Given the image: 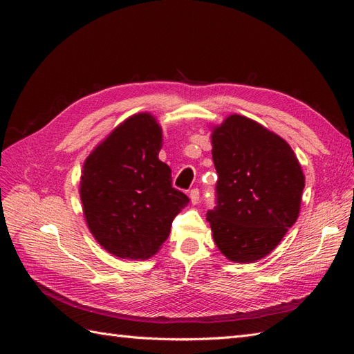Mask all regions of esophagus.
Masks as SVG:
<instances>
[{
  "mask_svg": "<svg viewBox=\"0 0 354 354\" xmlns=\"http://www.w3.org/2000/svg\"><path fill=\"white\" fill-rule=\"evenodd\" d=\"M189 196H190V202H192V203H198L199 199H201V192H199V189H192Z\"/></svg>",
  "mask_w": 354,
  "mask_h": 354,
  "instance_id": "esophagus-1",
  "label": "esophagus"
}]
</instances>
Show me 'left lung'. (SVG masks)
<instances>
[{
  "label": "left lung",
  "instance_id": "obj_1",
  "mask_svg": "<svg viewBox=\"0 0 354 354\" xmlns=\"http://www.w3.org/2000/svg\"><path fill=\"white\" fill-rule=\"evenodd\" d=\"M218 174L216 207L207 212L212 238L230 261L272 252L298 218L304 174L283 138L241 115L211 136Z\"/></svg>",
  "mask_w": 354,
  "mask_h": 354
}]
</instances>
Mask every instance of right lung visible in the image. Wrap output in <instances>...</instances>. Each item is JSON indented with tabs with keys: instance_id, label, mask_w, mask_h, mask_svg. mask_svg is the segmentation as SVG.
<instances>
[{
	"instance_id": "right-lung-1",
	"label": "right lung",
	"mask_w": 354,
	"mask_h": 354,
	"mask_svg": "<svg viewBox=\"0 0 354 354\" xmlns=\"http://www.w3.org/2000/svg\"><path fill=\"white\" fill-rule=\"evenodd\" d=\"M162 130L138 113L116 127L84 164L80 195L93 236L115 257L153 255L189 198L173 187L169 167L159 160Z\"/></svg>"
}]
</instances>
